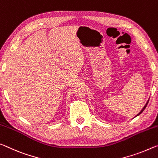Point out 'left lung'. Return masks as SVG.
Masks as SVG:
<instances>
[{"mask_svg":"<svg viewBox=\"0 0 158 158\" xmlns=\"http://www.w3.org/2000/svg\"><path fill=\"white\" fill-rule=\"evenodd\" d=\"M148 102H149V99H148V102H146V104H145V106H144V107L143 108H142V110L140 111V112H139V113H138V114L137 115H136V116H135V117H136V116H138V115H140L141 114V113H142V112H143V111L144 110V109H145V108H146V107L147 106V105H148Z\"/></svg>","mask_w":158,"mask_h":158,"instance_id":"1","label":"left lung"}]
</instances>
